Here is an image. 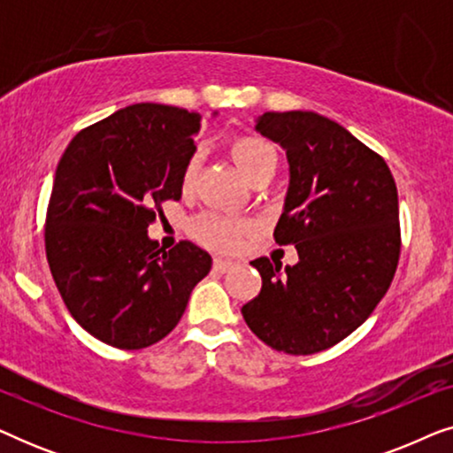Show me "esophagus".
Instances as JSON below:
<instances>
[{
    "instance_id": "1",
    "label": "esophagus",
    "mask_w": 453,
    "mask_h": 453,
    "mask_svg": "<svg viewBox=\"0 0 453 453\" xmlns=\"http://www.w3.org/2000/svg\"><path fill=\"white\" fill-rule=\"evenodd\" d=\"M233 262H228V259H222V257H214V262H212V268L216 270V272H220V274H225V272H228L233 268Z\"/></svg>"
}]
</instances>
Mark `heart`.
I'll use <instances>...</instances> for the list:
<instances>
[{
  "instance_id": "obj_1",
  "label": "heart",
  "mask_w": 453,
  "mask_h": 453,
  "mask_svg": "<svg viewBox=\"0 0 453 453\" xmlns=\"http://www.w3.org/2000/svg\"><path fill=\"white\" fill-rule=\"evenodd\" d=\"M231 157L239 169L251 183L270 179L278 166V150L272 142L257 138V135H239L231 144ZM197 171H200V154L194 152L188 158L181 173L183 189H189L196 183ZM253 225L247 219L219 212V210H206L191 220V234L200 241L203 247L214 251H234L241 247V241L247 233H251Z\"/></svg>"
}]
</instances>
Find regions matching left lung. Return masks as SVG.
I'll return each mask as SVG.
<instances>
[{
    "instance_id": "1",
    "label": "left lung",
    "mask_w": 453,
    "mask_h": 453,
    "mask_svg": "<svg viewBox=\"0 0 453 453\" xmlns=\"http://www.w3.org/2000/svg\"><path fill=\"white\" fill-rule=\"evenodd\" d=\"M287 150L290 188L274 239L299 264L253 259L262 290L241 313L274 350L313 355L373 313L400 259L398 189L386 160L313 111L264 113L257 126Z\"/></svg>"
}]
</instances>
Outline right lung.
<instances>
[{
	"label": "right lung",
	"mask_w": 453,
	"mask_h": 453,
	"mask_svg": "<svg viewBox=\"0 0 453 453\" xmlns=\"http://www.w3.org/2000/svg\"><path fill=\"white\" fill-rule=\"evenodd\" d=\"M200 115L138 103L80 129L55 171L45 216L49 270L72 318L121 350L179 324L212 257L189 241L148 239L166 200H181Z\"/></svg>",
	"instance_id": "1"
}]
</instances>
